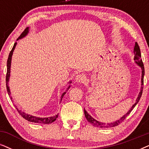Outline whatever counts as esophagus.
<instances>
[{
    "label": "esophagus",
    "mask_w": 149,
    "mask_h": 149,
    "mask_svg": "<svg viewBox=\"0 0 149 149\" xmlns=\"http://www.w3.org/2000/svg\"><path fill=\"white\" fill-rule=\"evenodd\" d=\"M86 80V76H84L82 73H80V74L77 75L76 76V82H79V83H81V82H84Z\"/></svg>",
    "instance_id": "esophagus-1"
}]
</instances>
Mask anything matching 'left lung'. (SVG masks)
Returning a JSON list of instances; mask_svg holds the SVG:
<instances>
[{
    "label": "left lung",
    "mask_w": 149,
    "mask_h": 149,
    "mask_svg": "<svg viewBox=\"0 0 149 149\" xmlns=\"http://www.w3.org/2000/svg\"><path fill=\"white\" fill-rule=\"evenodd\" d=\"M134 61L135 62V63L137 64V65L140 66L142 69V79H141V81H142V86H141V89H140V92L139 93L138 97L136 100V102L133 105L132 107H131V109L128 111L127 113H126L125 116H123L121 118H120L118 120H116V122H111V123H102V122L97 121V120H95L93 118L90 116L89 114L86 111V110L84 109V116L86 117V119L87 120V121L91 123L92 125L94 126V127H100V128H110V127H116V126H118V125H120V123H122V122L125 120V119L127 117L129 116V114L131 112V111L133 110V108L136 106V104L138 103L139 100H140L141 96H142V91H143V88H144V64L142 63V59H141V52H140V47H139L138 44L137 42H135V47H134Z\"/></svg>",
    "instance_id": "8db88e82"
}]
</instances>
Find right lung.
I'll use <instances>...</instances> for the list:
<instances>
[{
	"label": "right lung",
	"instance_id": "obj_1",
	"mask_svg": "<svg viewBox=\"0 0 149 149\" xmlns=\"http://www.w3.org/2000/svg\"><path fill=\"white\" fill-rule=\"evenodd\" d=\"M28 32H29V27H27L24 30L23 32H22L21 34L19 37H18V38L17 39V40H18L19 39H21L22 38H23L27 34ZM17 44V42H16L14 43V47H13L12 51H11L10 53H9V57H8V59H7V74H6V86H7V93H8V95H9V97H10L11 100H12V97L10 96V90H9V86L8 85V82H9V76H10V67H11V62H12V55H13V52H14L15 47H16V45ZM71 82H69V83H71ZM69 87H70V86H69V87L67 88V89L66 90V91H67V90L69 89ZM66 91L64 92V93L62 94L61 95V100H62V99H63V97L64 95H65V94L66 93ZM17 110H18V113H19L20 116H21L22 118H24L25 120H27V121L29 122H35V123H40V124H50L52 123V122H54L55 120H56V118H58V115H56L55 116H52V117H49V118H38V117H36V116H31V115H28V114H26L24 112H22L21 111H19L18 109H17Z\"/></svg>",
	"mask_w": 149,
	"mask_h": 149
}]
</instances>
